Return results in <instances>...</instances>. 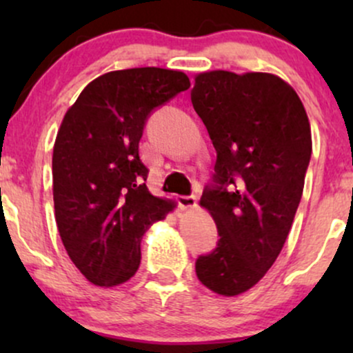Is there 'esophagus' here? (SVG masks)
Instances as JSON below:
<instances>
[{
	"label": "esophagus",
	"instance_id": "34e87169",
	"mask_svg": "<svg viewBox=\"0 0 353 353\" xmlns=\"http://www.w3.org/2000/svg\"><path fill=\"white\" fill-rule=\"evenodd\" d=\"M177 202H179V208L182 210L194 209L197 205V199L194 196H179L177 197Z\"/></svg>",
	"mask_w": 353,
	"mask_h": 353
}]
</instances>
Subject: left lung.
<instances>
[{
	"label": "left lung",
	"instance_id": "left-lung-1",
	"mask_svg": "<svg viewBox=\"0 0 353 353\" xmlns=\"http://www.w3.org/2000/svg\"><path fill=\"white\" fill-rule=\"evenodd\" d=\"M192 106L217 151L216 185L202 192L219 230L197 279L224 297L244 294L281 254L301 202L312 154L301 98L270 72L196 74Z\"/></svg>",
	"mask_w": 353,
	"mask_h": 353
}]
</instances>
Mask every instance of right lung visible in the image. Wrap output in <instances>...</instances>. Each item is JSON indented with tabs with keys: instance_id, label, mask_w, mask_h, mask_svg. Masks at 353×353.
Segmentation results:
<instances>
[{
	"instance_id": "1",
	"label": "right lung",
	"mask_w": 353,
	"mask_h": 353,
	"mask_svg": "<svg viewBox=\"0 0 353 353\" xmlns=\"http://www.w3.org/2000/svg\"><path fill=\"white\" fill-rule=\"evenodd\" d=\"M189 86L176 70L111 71L63 117L52 149L54 217L72 264L94 285L128 282L144 232L177 205L149 192L139 141L149 112Z\"/></svg>"
}]
</instances>
